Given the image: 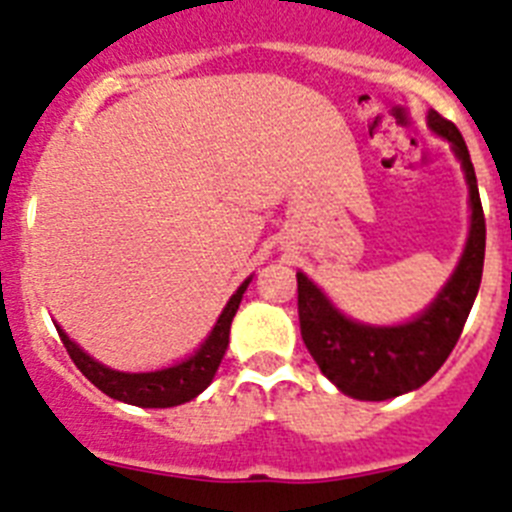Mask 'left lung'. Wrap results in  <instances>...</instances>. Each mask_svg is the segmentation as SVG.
Returning <instances> with one entry per match:
<instances>
[{
    "label": "left lung",
    "instance_id": "obj_1",
    "mask_svg": "<svg viewBox=\"0 0 512 512\" xmlns=\"http://www.w3.org/2000/svg\"><path fill=\"white\" fill-rule=\"evenodd\" d=\"M429 127L453 143L455 156L461 158L466 171L471 195V231L466 249L453 278L445 283L432 307L414 322L395 328L359 325L343 317L304 273H296L299 328L309 354L322 369V375L336 382L341 393L359 401H388L422 388L455 349L482 283L487 223L476 187L474 163L461 132L450 119L429 111Z\"/></svg>",
    "mask_w": 512,
    "mask_h": 512
}]
</instances>
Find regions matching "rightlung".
Masks as SVG:
<instances>
[{
    "instance_id": "right-lung-1",
    "label": "right lung",
    "mask_w": 512,
    "mask_h": 512,
    "mask_svg": "<svg viewBox=\"0 0 512 512\" xmlns=\"http://www.w3.org/2000/svg\"><path fill=\"white\" fill-rule=\"evenodd\" d=\"M247 281L236 289V294L231 296L226 309L218 317L216 328L210 330L208 341L195 351V356H190L187 362L176 364L169 369H158V372H140V375H130V372H117V369H109L98 364L96 359H90L77 343H72L70 338L64 336L59 330V338H62L64 349L70 354V359L75 362V367L88 377L98 390H103L111 398L117 401L132 403V406H143V409H169V406H179V403L192 401L195 395L203 393L210 385L213 375H216L218 364H221L223 354H226V346H229V330L231 320H234L239 302H242V294L247 289Z\"/></svg>"
}]
</instances>
